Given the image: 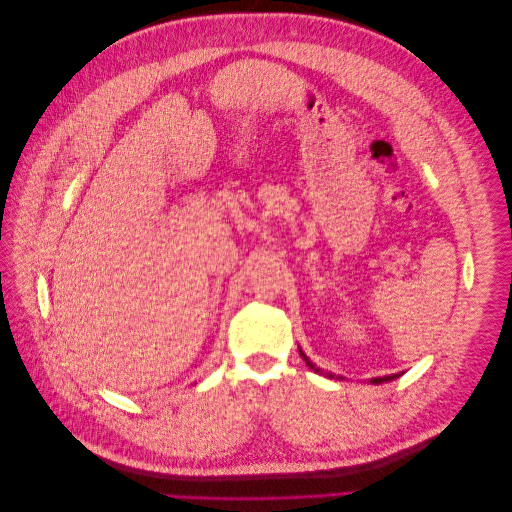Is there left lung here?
<instances>
[{
	"label": "left lung",
	"instance_id": "obj_1",
	"mask_svg": "<svg viewBox=\"0 0 512 512\" xmlns=\"http://www.w3.org/2000/svg\"><path fill=\"white\" fill-rule=\"evenodd\" d=\"M301 356H303V359H305V363H307L309 367H312L314 371H318V374H322V369H318V367H316V365H314L312 361H309V359H307V356H305L303 352H301ZM327 376H329V378H335L333 374H327ZM395 378H399V374H393V376H386V378H374V380H371V382H374V384H380V382H389V380H395Z\"/></svg>",
	"mask_w": 512,
	"mask_h": 512
}]
</instances>
